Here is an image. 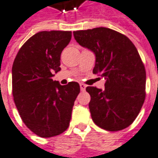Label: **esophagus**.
I'll list each match as a JSON object with an SVG mask.
<instances>
[{
	"label": "esophagus",
	"instance_id": "esophagus-1",
	"mask_svg": "<svg viewBox=\"0 0 158 158\" xmlns=\"http://www.w3.org/2000/svg\"><path fill=\"white\" fill-rule=\"evenodd\" d=\"M79 86H80V90L84 91V90H85V85H84V84H79Z\"/></svg>",
	"mask_w": 158,
	"mask_h": 158
}]
</instances>
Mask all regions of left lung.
Wrapping results in <instances>:
<instances>
[{
    "mask_svg": "<svg viewBox=\"0 0 158 158\" xmlns=\"http://www.w3.org/2000/svg\"><path fill=\"white\" fill-rule=\"evenodd\" d=\"M77 43L96 56L93 73L106 79L104 89L87 86L95 124L115 132L133 123L145 98L146 73L132 41L110 28L73 31Z\"/></svg>",
    "mask_w": 158,
    "mask_h": 158,
    "instance_id": "obj_1",
    "label": "left lung"
}]
</instances>
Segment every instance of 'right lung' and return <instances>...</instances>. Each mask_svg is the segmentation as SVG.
I'll return each mask as SVG.
<instances>
[{"instance_id":"right-lung-1","label":"right lung","mask_w":158,"mask_h":158,"mask_svg":"<svg viewBox=\"0 0 158 158\" xmlns=\"http://www.w3.org/2000/svg\"><path fill=\"white\" fill-rule=\"evenodd\" d=\"M71 37V31L37 32L23 44L13 64L14 103L25 126L42 138L68 129L80 91L79 83L60 85L52 79L60 71V54Z\"/></svg>"}]
</instances>
